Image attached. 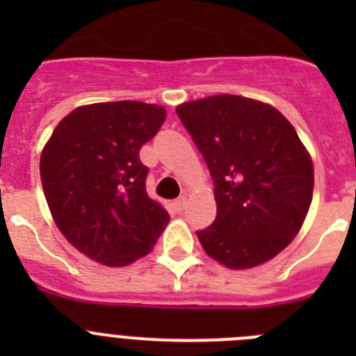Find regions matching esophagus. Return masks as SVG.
Instances as JSON below:
<instances>
[{
  "mask_svg": "<svg viewBox=\"0 0 356 356\" xmlns=\"http://www.w3.org/2000/svg\"><path fill=\"white\" fill-rule=\"evenodd\" d=\"M185 205H187V197L185 196H181V197H178V200L172 201V207H175L176 212H181V210L185 209Z\"/></svg>",
  "mask_w": 356,
  "mask_h": 356,
  "instance_id": "obj_1",
  "label": "esophagus"
}]
</instances>
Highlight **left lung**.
<instances>
[{"label":"left lung","instance_id":"8db88e82","mask_svg":"<svg viewBox=\"0 0 356 356\" xmlns=\"http://www.w3.org/2000/svg\"><path fill=\"white\" fill-rule=\"evenodd\" d=\"M213 180L216 221L197 232L210 259L251 269L300 234L314 193V163L294 127L269 103L217 94L176 106Z\"/></svg>","mask_w":356,"mask_h":356}]
</instances>
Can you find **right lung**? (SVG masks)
Listing matches in <instances>:
<instances>
[{
    "label": "right lung",
    "instance_id": "add662e5",
    "mask_svg": "<svg viewBox=\"0 0 356 356\" xmlns=\"http://www.w3.org/2000/svg\"><path fill=\"white\" fill-rule=\"evenodd\" d=\"M163 121L165 108L153 103L81 105L44 144L40 181L53 221L94 262L130 266L168 226V210L147 196L139 159Z\"/></svg>",
    "mask_w": 356,
    "mask_h": 356
}]
</instances>
